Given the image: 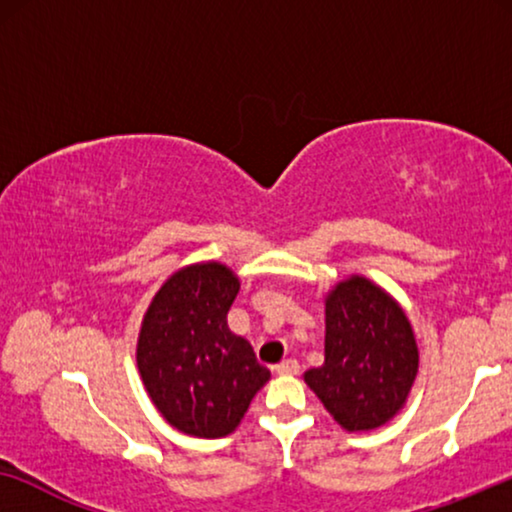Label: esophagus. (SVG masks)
<instances>
[{
	"label": "esophagus",
	"instance_id": "1",
	"mask_svg": "<svg viewBox=\"0 0 512 512\" xmlns=\"http://www.w3.org/2000/svg\"><path fill=\"white\" fill-rule=\"evenodd\" d=\"M275 370L279 375H296L300 370V363L296 359H284L282 363H277Z\"/></svg>",
	"mask_w": 512,
	"mask_h": 512
}]
</instances>
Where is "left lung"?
Returning <instances> with one entry per match:
<instances>
[{
    "label": "left lung",
    "instance_id": "left-lung-1",
    "mask_svg": "<svg viewBox=\"0 0 512 512\" xmlns=\"http://www.w3.org/2000/svg\"><path fill=\"white\" fill-rule=\"evenodd\" d=\"M419 354L396 300L363 277L340 282L326 298L324 366L305 382L335 422L368 431L389 422L408 398Z\"/></svg>",
    "mask_w": 512,
    "mask_h": 512
}]
</instances>
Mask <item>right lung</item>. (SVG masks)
<instances>
[{"mask_svg":"<svg viewBox=\"0 0 512 512\" xmlns=\"http://www.w3.org/2000/svg\"><path fill=\"white\" fill-rule=\"evenodd\" d=\"M237 291L226 265H191L167 279L144 317L137 342L144 387L160 415L188 436H228L270 380L249 342L228 328Z\"/></svg>","mask_w":512,"mask_h":512,"instance_id":"obj_1","label":"right lung"}]
</instances>
